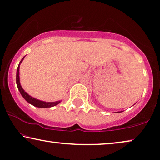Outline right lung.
<instances>
[{
	"mask_svg": "<svg viewBox=\"0 0 160 160\" xmlns=\"http://www.w3.org/2000/svg\"><path fill=\"white\" fill-rule=\"evenodd\" d=\"M24 58L21 60L20 63L22 62V60L24 59ZM20 63H19V64H20ZM17 88H18V89H19L20 93L22 94V96H23V98H24V99H25L28 103H30L32 105L35 106V107H39V108L52 107H54V106L57 105L58 103H60L59 101H58V102H42V101L36 99V98H32V96H29L28 94L24 91L23 88H22V86H21V85H20V82H19V66H18V68H17Z\"/></svg>",
	"mask_w": 160,
	"mask_h": 160,
	"instance_id": "1",
	"label": "right lung"
}]
</instances>
